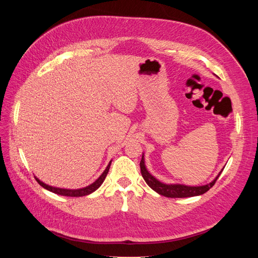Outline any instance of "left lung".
Segmentation results:
<instances>
[{
    "mask_svg": "<svg viewBox=\"0 0 258 258\" xmlns=\"http://www.w3.org/2000/svg\"><path fill=\"white\" fill-rule=\"evenodd\" d=\"M140 167H141V173L142 176L144 177L145 181L148 183V186L153 189L155 192L158 194L165 196L167 198H186V197H193V196H198L206 193L210 188L213 187L215 183L216 179L219 177L220 171L218 175L210 182L207 183L205 186H200V187H189L185 185H166V183L160 182L158 179H156L153 175H151L148 170L146 169L145 166V161H144V156H142V160L140 162Z\"/></svg>",
    "mask_w": 258,
    "mask_h": 258,
    "instance_id": "obj_1",
    "label": "left lung"
}]
</instances>
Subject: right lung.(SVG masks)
Listing matches in <instances>:
<instances>
[{
	"instance_id": "add662e5",
	"label": "right lung",
	"mask_w": 258,
	"mask_h": 258,
	"mask_svg": "<svg viewBox=\"0 0 258 258\" xmlns=\"http://www.w3.org/2000/svg\"><path fill=\"white\" fill-rule=\"evenodd\" d=\"M110 164H111V161L109 162V164L106 167V169L104 170V172L99 176V178L96 181H94L92 185H90V186H88L86 188H83V189L67 190V189L55 188V187H51V186L46 185V183H44L43 181H41L40 179H38L36 177H35V179L43 188H45V189H47V190H49V191H51V192H53L55 194H58V195H61V196H68V197H82V196H86V195H89V194L93 193L94 191H96L102 185V182L104 181V179H105V177H106V175H107V173L109 171Z\"/></svg>"
}]
</instances>
